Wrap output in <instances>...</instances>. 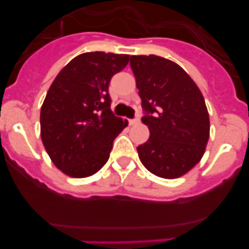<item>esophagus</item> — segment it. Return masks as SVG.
Returning a JSON list of instances; mask_svg holds the SVG:
<instances>
[{
  "instance_id": "esophagus-1",
  "label": "esophagus",
  "mask_w": 249,
  "mask_h": 249,
  "mask_svg": "<svg viewBox=\"0 0 249 249\" xmlns=\"http://www.w3.org/2000/svg\"><path fill=\"white\" fill-rule=\"evenodd\" d=\"M140 123V118H135V119H131L129 122V124L130 125H136V124H139Z\"/></svg>"
}]
</instances>
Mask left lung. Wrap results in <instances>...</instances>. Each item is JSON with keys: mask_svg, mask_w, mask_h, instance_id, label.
<instances>
[{"mask_svg": "<svg viewBox=\"0 0 249 249\" xmlns=\"http://www.w3.org/2000/svg\"><path fill=\"white\" fill-rule=\"evenodd\" d=\"M130 66L150 136L137 147L143 166L158 177L173 179L201 160L210 137L205 100L189 74L176 62L157 55H132Z\"/></svg>", "mask_w": 249, "mask_h": 249, "instance_id": "left-lung-1", "label": "left lung"}]
</instances>
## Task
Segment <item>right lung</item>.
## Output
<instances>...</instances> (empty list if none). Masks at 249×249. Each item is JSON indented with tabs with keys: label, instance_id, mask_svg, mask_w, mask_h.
I'll return each instance as SVG.
<instances>
[{
	"label": "right lung",
	"instance_id": "1",
	"mask_svg": "<svg viewBox=\"0 0 249 249\" xmlns=\"http://www.w3.org/2000/svg\"><path fill=\"white\" fill-rule=\"evenodd\" d=\"M129 55L83 53L72 59L50 85L41 108V139L53 164L65 175L84 178L107 162L126 120L110 109V78Z\"/></svg>",
	"mask_w": 249,
	"mask_h": 249
}]
</instances>
